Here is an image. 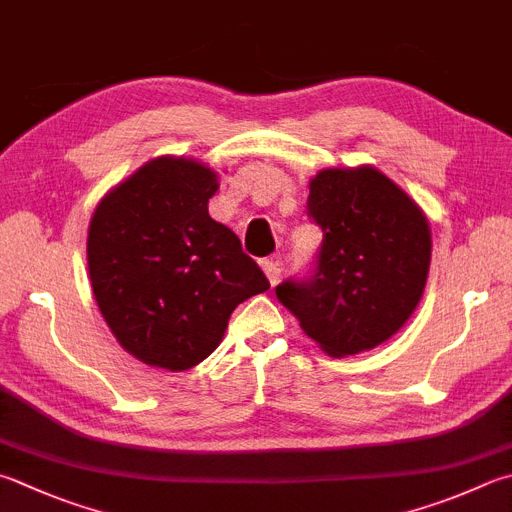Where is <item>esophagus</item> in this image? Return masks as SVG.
I'll use <instances>...</instances> for the list:
<instances>
[{
	"label": "esophagus",
	"mask_w": 512,
	"mask_h": 512,
	"mask_svg": "<svg viewBox=\"0 0 512 512\" xmlns=\"http://www.w3.org/2000/svg\"><path fill=\"white\" fill-rule=\"evenodd\" d=\"M260 267H263L267 281L272 283V285H276L278 278H281V267H278V263H274V260H263V263H260Z\"/></svg>",
	"instance_id": "1"
}]
</instances>
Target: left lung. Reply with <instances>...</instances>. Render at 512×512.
Returning <instances> with one entry per match:
<instances>
[{
    "instance_id": "obj_1",
    "label": "left lung",
    "mask_w": 512,
    "mask_h": 512,
    "mask_svg": "<svg viewBox=\"0 0 512 512\" xmlns=\"http://www.w3.org/2000/svg\"><path fill=\"white\" fill-rule=\"evenodd\" d=\"M307 218L323 243L307 276L276 296L327 354L372 350L419 305L430 269V227L421 209L372 167L325 169L310 182Z\"/></svg>"
}]
</instances>
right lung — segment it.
Segmentation results:
<instances>
[{
  "label": "right lung",
  "mask_w": 512,
  "mask_h": 512,
  "mask_svg": "<svg viewBox=\"0 0 512 512\" xmlns=\"http://www.w3.org/2000/svg\"><path fill=\"white\" fill-rule=\"evenodd\" d=\"M216 173L156 158L115 187L89 227L95 301L115 339L171 372L205 361L249 296L269 289L238 236L209 216Z\"/></svg>",
  "instance_id": "add662e5"
}]
</instances>
